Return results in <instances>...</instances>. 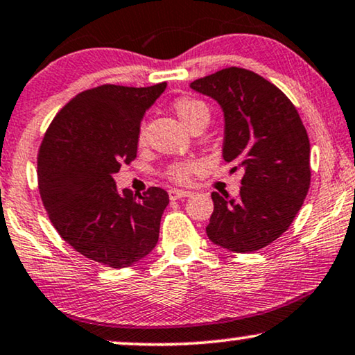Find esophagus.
<instances>
[{
  "mask_svg": "<svg viewBox=\"0 0 355 355\" xmlns=\"http://www.w3.org/2000/svg\"><path fill=\"white\" fill-rule=\"evenodd\" d=\"M187 196H191V191L175 190V188H172V190H168V198H170V200H172V201L180 200V198H187Z\"/></svg>",
  "mask_w": 355,
  "mask_h": 355,
  "instance_id": "esophagus-1",
  "label": "esophagus"
}]
</instances>
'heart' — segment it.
I'll use <instances>...</instances> for the list:
<instances>
[{
    "label": "heart",
    "instance_id": "heart-1",
    "mask_svg": "<svg viewBox=\"0 0 355 355\" xmlns=\"http://www.w3.org/2000/svg\"><path fill=\"white\" fill-rule=\"evenodd\" d=\"M172 108L173 112L177 113V116L180 118L183 125L190 130H195L201 125L206 126L211 118L209 107H207L202 101H200V98H195V97L183 96V97L175 98L172 103ZM138 144L139 146L144 144L143 126H141L138 131ZM195 170H196L195 162H191V160H183V162H175L172 165H168L167 170H165V177L172 182L185 183L190 180Z\"/></svg>",
    "mask_w": 355,
    "mask_h": 355
}]
</instances>
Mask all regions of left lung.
Here are the masks:
<instances>
[{"label": "left lung", "instance_id": "8db88e82", "mask_svg": "<svg viewBox=\"0 0 355 355\" xmlns=\"http://www.w3.org/2000/svg\"><path fill=\"white\" fill-rule=\"evenodd\" d=\"M220 103L225 116L222 155L243 167L239 198L212 191L206 234L235 253H252L289 229L309 193L310 141L294 103L253 71L230 66L191 83Z\"/></svg>", "mask_w": 355, "mask_h": 355}]
</instances>
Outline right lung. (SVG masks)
Listing matches in <instances>:
<instances>
[{
  "label": "right lung",
  "mask_w": 355,
  "mask_h": 355,
  "mask_svg": "<svg viewBox=\"0 0 355 355\" xmlns=\"http://www.w3.org/2000/svg\"><path fill=\"white\" fill-rule=\"evenodd\" d=\"M165 87L87 89L45 131L37 155L42 202L60 237L92 261L126 268L157 245L167 191L120 193L113 173L136 159L141 118Z\"/></svg>",
  "instance_id": "add662e5"
}]
</instances>
